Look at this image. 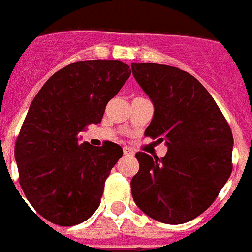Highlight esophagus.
Returning a JSON list of instances; mask_svg holds the SVG:
<instances>
[{"mask_svg": "<svg viewBox=\"0 0 252 252\" xmlns=\"http://www.w3.org/2000/svg\"><path fill=\"white\" fill-rule=\"evenodd\" d=\"M124 154L126 155V156H132L135 152H134V150L130 148V147H124Z\"/></svg>", "mask_w": 252, "mask_h": 252, "instance_id": "34e87169", "label": "esophagus"}]
</instances>
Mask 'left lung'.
<instances>
[{"label":"left lung","instance_id":"left-lung-1","mask_svg":"<svg viewBox=\"0 0 252 252\" xmlns=\"http://www.w3.org/2000/svg\"><path fill=\"white\" fill-rule=\"evenodd\" d=\"M131 69L155 106L144 135L168 146L161 158L136 152L132 198L147 216L164 224H185L215 202L230 177V126L209 92L189 72L158 63H131Z\"/></svg>","mask_w":252,"mask_h":252}]
</instances>
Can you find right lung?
<instances>
[{"label": "right lung", "mask_w": 252, "mask_h": 252, "mask_svg": "<svg viewBox=\"0 0 252 252\" xmlns=\"http://www.w3.org/2000/svg\"><path fill=\"white\" fill-rule=\"evenodd\" d=\"M128 69L117 60L74 62L50 76L32 100L14 152L26 198L52 224L78 225L100 206L124 151L113 142L80 144L79 132L101 122Z\"/></svg>", "instance_id": "1"}]
</instances>
